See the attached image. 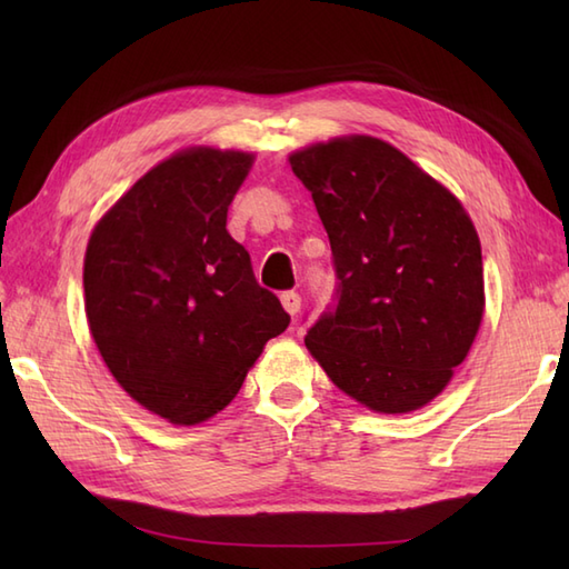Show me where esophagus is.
I'll return each instance as SVG.
<instances>
[{
  "instance_id": "1",
  "label": "esophagus",
  "mask_w": 569,
  "mask_h": 569,
  "mask_svg": "<svg viewBox=\"0 0 569 569\" xmlns=\"http://www.w3.org/2000/svg\"><path fill=\"white\" fill-rule=\"evenodd\" d=\"M281 303H283L286 312H291V316H296V312L300 310V296L296 291H286L281 296Z\"/></svg>"
}]
</instances>
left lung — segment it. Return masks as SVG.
<instances>
[{
  "label": "left lung",
  "mask_w": 569,
  "mask_h": 569,
  "mask_svg": "<svg viewBox=\"0 0 569 569\" xmlns=\"http://www.w3.org/2000/svg\"><path fill=\"white\" fill-rule=\"evenodd\" d=\"M291 166L316 200L337 278L306 347L337 389L371 410L426 406L465 361L485 312L469 214L381 139L316 143Z\"/></svg>",
  "instance_id": "left-lung-1"
}]
</instances>
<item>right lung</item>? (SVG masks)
I'll return each instance as SVG.
<instances>
[{"label":"right lung","mask_w":569,"mask_h":569,"mask_svg":"<svg viewBox=\"0 0 569 569\" xmlns=\"http://www.w3.org/2000/svg\"><path fill=\"white\" fill-rule=\"evenodd\" d=\"M251 161L217 149L171 156L119 198L84 253V312L104 365L176 426L232 401L263 345L291 322L227 232Z\"/></svg>","instance_id":"right-lung-1"}]
</instances>
